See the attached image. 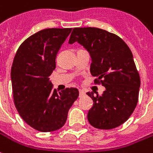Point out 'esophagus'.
<instances>
[{
  "mask_svg": "<svg viewBox=\"0 0 153 153\" xmlns=\"http://www.w3.org/2000/svg\"><path fill=\"white\" fill-rule=\"evenodd\" d=\"M84 95H85V92L83 91V90H79V97H82Z\"/></svg>",
  "mask_w": 153,
  "mask_h": 153,
  "instance_id": "1",
  "label": "esophagus"
}]
</instances>
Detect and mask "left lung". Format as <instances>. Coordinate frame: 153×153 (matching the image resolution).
Instances as JSON below:
<instances>
[{
	"instance_id": "1",
	"label": "left lung",
	"mask_w": 153,
	"mask_h": 153,
	"mask_svg": "<svg viewBox=\"0 0 153 153\" xmlns=\"http://www.w3.org/2000/svg\"><path fill=\"white\" fill-rule=\"evenodd\" d=\"M75 41L90 53L94 84L105 87L102 95L87 93L94 101L88 120L96 128H115L128 119L138 101L140 76L132 52L119 36L95 27L74 28L69 43Z\"/></svg>"
}]
</instances>
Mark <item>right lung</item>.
Listing matches in <instances>:
<instances>
[{"instance_id":"1","label":"right lung","mask_w":153,"mask_h":153,"mask_svg":"<svg viewBox=\"0 0 153 153\" xmlns=\"http://www.w3.org/2000/svg\"><path fill=\"white\" fill-rule=\"evenodd\" d=\"M72 28H49L32 35L17 50L11 67L15 106L37 131L53 132L65 125L69 109L79 97L75 88L57 93L50 76L55 59Z\"/></svg>"}]
</instances>
